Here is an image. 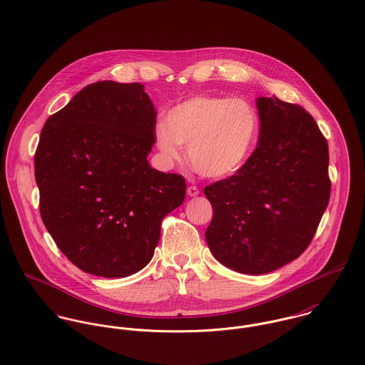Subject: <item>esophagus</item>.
Wrapping results in <instances>:
<instances>
[{
    "mask_svg": "<svg viewBox=\"0 0 365 365\" xmlns=\"http://www.w3.org/2000/svg\"><path fill=\"white\" fill-rule=\"evenodd\" d=\"M187 194H188V197H197V195H200V190L195 185H191V187H188Z\"/></svg>",
    "mask_w": 365,
    "mask_h": 365,
    "instance_id": "34e87169",
    "label": "esophagus"
}]
</instances>
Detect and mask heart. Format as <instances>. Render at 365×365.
<instances>
[{"label":"heart","instance_id":"obj_1","mask_svg":"<svg viewBox=\"0 0 365 365\" xmlns=\"http://www.w3.org/2000/svg\"><path fill=\"white\" fill-rule=\"evenodd\" d=\"M260 136L257 110L245 100L198 96L170 108L156 126V143L167 163L188 149L192 168L210 180L240 173L253 156Z\"/></svg>","mask_w":365,"mask_h":365}]
</instances>
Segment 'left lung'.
Instances as JSON below:
<instances>
[{
  "instance_id": "obj_1",
  "label": "left lung",
  "mask_w": 365,
  "mask_h": 365,
  "mask_svg": "<svg viewBox=\"0 0 365 365\" xmlns=\"http://www.w3.org/2000/svg\"><path fill=\"white\" fill-rule=\"evenodd\" d=\"M257 148L236 175L205 188L213 257L260 275L298 259L312 242L330 197L329 148L299 105L259 97Z\"/></svg>"
}]
</instances>
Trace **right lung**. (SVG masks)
Masks as SVG:
<instances>
[{
	"instance_id": "right-lung-1",
	"label": "right lung",
	"mask_w": 365,
	"mask_h": 365,
	"mask_svg": "<svg viewBox=\"0 0 365 365\" xmlns=\"http://www.w3.org/2000/svg\"><path fill=\"white\" fill-rule=\"evenodd\" d=\"M157 112L143 84L97 81L46 120L35 155L41 216L84 272L123 278L155 255L185 180L153 168Z\"/></svg>"
}]
</instances>
